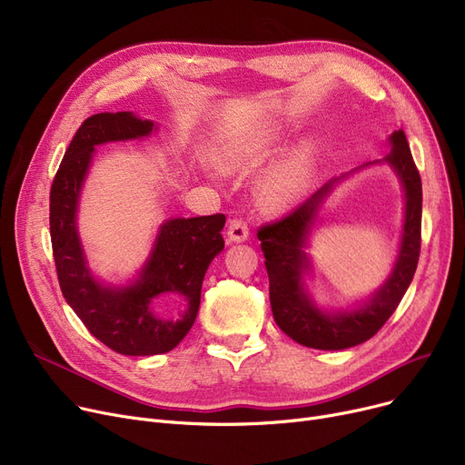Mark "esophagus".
I'll list each match as a JSON object with an SVG mask.
<instances>
[{"mask_svg":"<svg viewBox=\"0 0 465 465\" xmlns=\"http://www.w3.org/2000/svg\"><path fill=\"white\" fill-rule=\"evenodd\" d=\"M249 226H247V223L245 220H241V218H233V220H230V226H228V241H232V242H242V241H247L249 239Z\"/></svg>","mask_w":465,"mask_h":465,"instance_id":"1","label":"esophagus"}]
</instances>
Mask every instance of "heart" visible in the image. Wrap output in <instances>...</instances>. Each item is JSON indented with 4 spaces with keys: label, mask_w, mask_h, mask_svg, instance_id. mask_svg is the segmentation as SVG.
Segmentation results:
<instances>
[{
    "label": "heart",
    "mask_w": 465,
    "mask_h": 465,
    "mask_svg": "<svg viewBox=\"0 0 465 465\" xmlns=\"http://www.w3.org/2000/svg\"><path fill=\"white\" fill-rule=\"evenodd\" d=\"M263 151L260 146L233 153V163L258 162L262 160ZM311 177V158L307 153L300 151L286 158L281 165H277L270 175L262 183V198L272 207H284L294 202L298 195L305 190Z\"/></svg>",
    "instance_id": "heart-1"
}]
</instances>
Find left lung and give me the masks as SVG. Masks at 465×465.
I'll use <instances>...</instances> for the list:
<instances>
[{"label": "left lung", "mask_w": 465, "mask_h": 465, "mask_svg": "<svg viewBox=\"0 0 465 465\" xmlns=\"http://www.w3.org/2000/svg\"><path fill=\"white\" fill-rule=\"evenodd\" d=\"M392 151L384 158L396 169L405 188V223L398 262L390 279L377 294L363 307L326 314L307 298L302 284V273L307 270V256L303 252L305 241L314 214L330 192L331 181L307 202L284 216L267 223L258 230L262 251L265 256V270L270 277V300L277 326L296 341V343L321 351H341L356 347L371 339L398 309L407 292L420 256L422 230V183L414 165L409 143L403 130L390 137Z\"/></svg>", "instance_id": "left-lung-1"}]
</instances>
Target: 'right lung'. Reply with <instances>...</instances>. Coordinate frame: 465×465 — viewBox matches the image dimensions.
Instances as JSON below:
<instances>
[{
    "mask_svg": "<svg viewBox=\"0 0 465 465\" xmlns=\"http://www.w3.org/2000/svg\"><path fill=\"white\" fill-rule=\"evenodd\" d=\"M153 128L154 122L132 113L88 116L71 139L51 186V241L62 294L97 341L126 356L163 354L181 343L198 316L207 267L224 249L223 213L173 218L162 226L137 282L109 288L90 275L75 211L94 146L149 135ZM165 293L183 298L185 311L179 320H162L152 311V302Z\"/></svg>",
    "mask_w": 465,
    "mask_h": 465,
    "instance_id": "right-lung-1",
    "label": "right lung"
}]
</instances>
